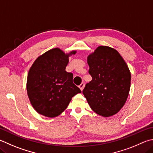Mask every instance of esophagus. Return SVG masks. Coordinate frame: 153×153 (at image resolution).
Wrapping results in <instances>:
<instances>
[{"mask_svg": "<svg viewBox=\"0 0 153 153\" xmlns=\"http://www.w3.org/2000/svg\"><path fill=\"white\" fill-rule=\"evenodd\" d=\"M84 85H85V84H84V82H82V84L79 85V88H80V90H81L82 91L83 90V89H84Z\"/></svg>", "mask_w": 153, "mask_h": 153, "instance_id": "esophagus-1", "label": "esophagus"}]
</instances>
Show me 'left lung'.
<instances>
[{
    "label": "left lung",
    "instance_id": "obj_1",
    "mask_svg": "<svg viewBox=\"0 0 153 153\" xmlns=\"http://www.w3.org/2000/svg\"><path fill=\"white\" fill-rule=\"evenodd\" d=\"M92 79L83 94L92 110L108 117L118 113L128 96L131 75L120 53L107 46H100L88 57Z\"/></svg>",
    "mask_w": 153,
    "mask_h": 153
}]
</instances>
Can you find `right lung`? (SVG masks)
Returning a JSON list of instances; mask_svg holds the SVG:
<instances>
[{
    "instance_id": "add662e5",
    "label": "right lung",
    "mask_w": 153,
    "mask_h": 153,
    "mask_svg": "<svg viewBox=\"0 0 153 153\" xmlns=\"http://www.w3.org/2000/svg\"><path fill=\"white\" fill-rule=\"evenodd\" d=\"M59 48L52 49L39 57L30 68L27 90L33 108L47 117L59 116L71 98L81 93L73 83V74L65 71L69 55Z\"/></svg>"
}]
</instances>
